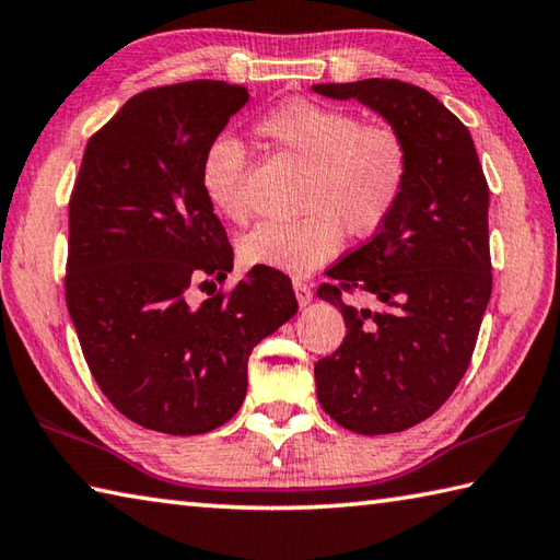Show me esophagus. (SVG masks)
<instances>
[{
    "mask_svg": "<svg viewBox=\"0 0 560 560\" xmlns=\"http://www.w3.org/2000/svg\"><path fill=\"white\" fill-rule=\"evenodd\" d=\"M293 291H296V301H299L301 308L308 306V303L313 301V291L303 279H293Z\"/></svg>",
    "mask_w": 560,
    "mask_h": 560,
    "instance_id": "1",
    "label": "esophagus"
}]
</instances>
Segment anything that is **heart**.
<instances>
[{
  "mask_svg": "<svg viewBox=\"0 0 560 560\" xmlns=\"http://www.w3.org/2000/svg\"><path fill=\"white\" fill-rule=\"evenodd\" d=\"M254 131L281 156L308 166L306 218L261 222L240 240L249 267L311 273L340 252L342 235L372 237L394 215L411 174V147L389 121H362L358 112L315 100H287L264 112ZM247 149L220 135L200 156L198 180L222 218L245 220Z\"/></svg>",
  "mask_w": 560,
  "mask_h": 560,
  "instance_id": "b5f03b06",
  "label": "heart"
}]
</instances>
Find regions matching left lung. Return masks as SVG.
I'll return each instance as SVG.
<instances>
[{"mask_svg":"<svg viewBox=\"0 0 560 560\" xmlns=\"http://www.w3.org/2000/svg\"><path fill=\"white\" fill-rule=\"evenodd\" d=\"M313 93L358 100L411 147L394 215L318 289L340 308L348 335L315 362L318 401L342 429L406 431L441 409L470 364L492 293L490 188L470 131L423 88L370 78L313 85ZM354 290L377 298L381 311L345 304Z\"/></svg>","mask_w":560,"mask_h":560,"instance_id":"left-lung-1","label":"left lung"}]
</instances>
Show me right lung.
I'll use <instances>...</instances> for the list:
<instances>
[{
    "label": "right lung",
    "instance_id": "1",
    "mask_svg": "<svg viewBox=\"0 0 560 560\" xmlns=\"http://www.w3.org/2000/svg\"><path fill=\"white\" fill-rule=\"evenodd\" d=\"M247 100L222 80L144 90L90 137L70 196V320L100 389L151 431L228 423L245 401L252 348L299 311L291 279L269 267L200 306L188 301L192 281L232 271L198 166Z\"/></svg>",
    "mask_w": 560,
    "mask_h": 560
}]
</instances>
